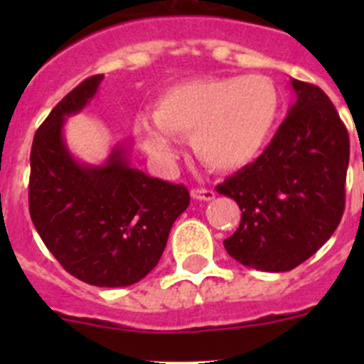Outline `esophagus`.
Instances as JSON below:
<instances>
[{
  "label": "esophagus",
  "mask_w": 364,
  "mask_h": 364,
  "mask_svg": "<svg viewBox=\"0 0 364 364\" xmlns=\"http://www.w3.org/2000/svg\"><path fill=\"white\" fill-rule=\"evenodd\" d=\"M190 196H192L196 200H205V203L215 199V192L208 188H193Z\"/></svg>",
  "instance_id": "34e87169"
}]
</instances>
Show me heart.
Instances as JSON below:
<instances>
[{
  "instance_id": "1",
  "label": "heart",
  "mask_w": 364,
  "mask_h": 364,
  "mask_svg": "<svg viewBox=\"0 0 364 364\" xmlns=\"http://www.w3.org/2000/svg\"><path fill=\"white\" fill-rule=\"evenodd\" d=\"M153 117H139L134 124L153 160L171 165L178 155L174 137H192L205 165L232 172L253 164L267 148L280 117V93L264 75L188 80L156 98Z\"/></svg>"
}]
</instances>
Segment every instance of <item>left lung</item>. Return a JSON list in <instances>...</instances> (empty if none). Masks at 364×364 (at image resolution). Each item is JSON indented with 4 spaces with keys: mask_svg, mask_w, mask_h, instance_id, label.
Instances as JSON below:
<instances>
[{
    "mask_svg": "<svg viewBox=\"0 0 364 364\" xmlns=\"http://www.w3.org/2000/svg\"><path fill=\"white\" fill-rule=\"evenodd\" d=\"M294 104L262 155L216 192L241 208L240 229L223 241L243 266L291 271L338 227L345 208L348 134L321 87L291 79Z\"/></svg>",
    "mask_w": 364,
    "mask_h": 364,
    "instance_id": "obj_1",
    "label": "left lung"
}]
</instances>
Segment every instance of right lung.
I'll use <instances>...</instances> for the list:
<instances>
[{
    "label": "right lung",
    "mask_w": 364,
    "mask_h": 364,
    "mask_svg": "<svg viewBox=\"0 0 364 364\" xmlns=\"http://www.w3.org/2000/svg\"><path fill=\"white\" fill-rule=\"evenodd\" d=\"M102 80L104 75L82 80L36 130L29 215L70 274L97 287H127L159 264L190 193L132 167L130 142L114 146L100 165L72 155L63 134L67 117L93 100Z\"/></svg>",
    "instance_id": "right-lung-1"
}]
</instances>
